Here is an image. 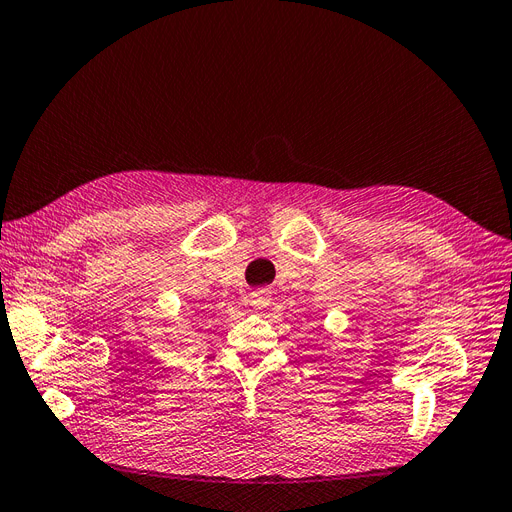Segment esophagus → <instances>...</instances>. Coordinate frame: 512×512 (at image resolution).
Masks as SVG:
<instances>
[{"mask_svg":"<svg viewBox=\"0 0 512 512\" xmlns=\"http://www.w3.org/2000/svg\"><path fill=\"white\" fill-rule=\"evenodd\" d=\"M272 294L268 292V290H257V292H253L251 294V305L255 307V309H266L268 305H270V298Z\"/></svg>","mask_w":512,"mask_h":512,"instance_id":"esophagus-1","label":"esophagus"}]
</instances>
